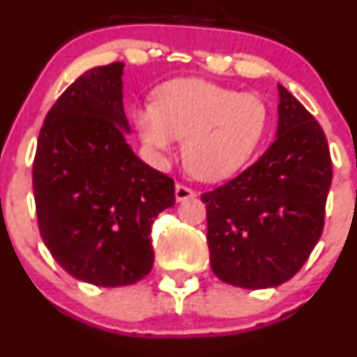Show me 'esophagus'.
<instances>
[{
    "label": "esophagus",
    "mask_w": 357,
    "mask_h": 357,
    "mask_svg": "<svg viewBox=\"0 0 357 357\" xmlns=\"http://www.w3.org/2000/svg\"><path fill=\"white\" fill-rule=\"evenodd\" d=\"M175 197H177V201H185V199H192V197H196V192H194L192 189H189L187 185H182V183H177L175 185Z\"/></svg>",
    "instance_id": "obj_1"
}]
</instances>
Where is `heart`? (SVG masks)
Instances as JSON below:
<instances>
[{
    "label": "heart",
    "instance_id": "b5f03b06",
    "mask_svg": "<svg viewBox=\"0 0 357 357\" xmlns=\"http://www.w3.org/2000/svg\"><path fill=\"white\" fill-rule=\"evenodd\" d=\"M139 135L156 153H170L183 139L182 156L190 174L206 182L232 177L262 140L267 105L259 95L197 77L168 81L156 90L154 104L133 111Z\"/></svg>",
    "mask_w": 357,
    "mask_h": 357
}]
</instances>
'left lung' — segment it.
I'll use <instances>...</instances> for the list:
<instances>
[{
	"label": "left lung",
	"mask_w": 357,
	"mask_h": 357,
	"mask_svg": "<svg viewBox=\"0 0 357 357\" xmlns=\"http://www.w3.org/2000/svg\"><path fill=\"white\" fill-rule=\"evenodd\" d=\"M331 177L323 128L280 84L273 146L238 177L201 196L218 280L248 290L291 280L323 234Z\"/></svg>",
	"instance_id": "obj_1"
}]
</instances>
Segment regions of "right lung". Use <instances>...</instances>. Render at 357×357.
<instances>
[{
  "instance_id": "right-lung-1",
  "label": "right lung",
  "mask_w": 357,
  "mask_h": 357,
  "mask_svg": "<svg viewBox=\"0 0 357 357\" xmlns=\"http://www.w3.org/2000/svg\"><path fill=\"white\" fill-rule=\"evenodd\" d=\"M123 63L81 74L45 118L33 163L38 225L63 271L95 287H128L153 269L151 227L175 204L174 178L126 144Z\"/></svg>"
}]
</instances>
